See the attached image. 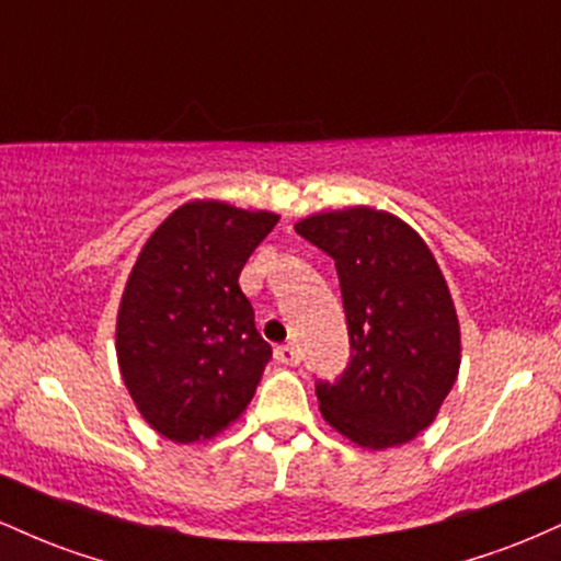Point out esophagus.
<instances>
[{
  "mask_svg": "<svg viewBox=\"0 0 561 561\" xmlns=\"http://www.w3.org/2000/svg\"><path fill=\"white\" fill-rule=\"evenodd\" d=\"M274 358L279 364L295 366V364H300V351L295 345H276L274 347Z\"/></svg>",
  "mask_w": 561,
  "mask_h": 561,
  "instance_id": "esophagus-1",
  "label": "esophagus"
}]
</instances>
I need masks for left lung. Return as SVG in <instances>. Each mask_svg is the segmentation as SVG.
Segmentation results:
<instances>
[{"label": "left lung", "instance_id": "left-lung-1", "mask_svg": "<svg viewBox=\"0 0 561 561\" xmlns=\"http://www.w3.org/2000/svg\"><path fill=\"white\" fill-rule=\"evenodd\" d=\"M295 231L334 259L351 334L345 375L317 385L321 416L369 450L414 440L461 364L459 317L433 250L369 205L308 216Z\"/></svg>", "mask_w": 561, "mask_h": 561}]
</instances>
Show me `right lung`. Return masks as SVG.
<instances>
[{"label":"right lung","mask_w":561,"mask_h":561,"mask_svg":"<svg viewBox=\"0 0 561 561\" xmlns=\"http://www.w3.org/2000/svg\"><path fill=\"white\" fill-rule=\"evenodd\" d=\"M279 221L218 199L179 205L141 248L115 321V353L145 422L173 443L210 440L248 409L272 345L240 289Z\"/></svg>","instance_id":"add662e5"}]
</instances>
